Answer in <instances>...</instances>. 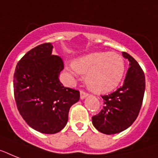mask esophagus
Here are the masks:
<instances>
[{
	"mask_svg": "<svg viewBox=\"0 0 158 158\" xmlns=\"http://www.w3.org/2000/svg\"><path fill=\"white\" fill-rule=\"evenodd\" d=\"M88 93L85 92H83V91H80V98H81L82 100L84 99L86 97H88Z\"/></svg>",
	"mask_w": 158,
	"mask_h": 158,
	"instance_id": "esophagus-1",
	"label": "esophagus"
}]
</instances>
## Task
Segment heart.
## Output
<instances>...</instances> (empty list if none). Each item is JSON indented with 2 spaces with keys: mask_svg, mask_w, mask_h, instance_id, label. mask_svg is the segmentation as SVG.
Here are the masks:
<instances>
[{
  "mask_svg": "<svg viewBox=\"0 0 158 158\" xmlns=\"http://www.w3.org/2000/svg\"><path fill=\"white\" fill-rule=\"evenodd\" d=\"M72 67L77 73L86 75L88 88L99 94L116 88L125 72L123 57L115 52H91L74 60Z\"/></svg>",
  "mask_w": 158,
  "mask_h": 158,
  "instance_id": "1",
  "label": "heart"
}]
</instances>
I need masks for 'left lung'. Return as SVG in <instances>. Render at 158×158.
I'll return each instance as SVG.
<instances>
[{
	"label": "left lung",
	"mask_w": 158,
	"mask_h": 158,
	"mask_svg": "<svg viewBox=\"0 0 158 158\" xmlns=\"http://www.w3.org/2000/svg\"><path fill=\"white\" fill-rule=\"evenodd\" d=\"M130 66L123 85L110 95L101 96L103 109L92 118V124L106 135L119 133L127 129L139 114L145 90V76L138 62L130 54L123 52Z\"/></svg>",
	"instance_id": "left-lung-1"
}]
</instances>
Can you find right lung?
<instances>
[{
	"label": "right lung",
	"mask_w": 158,
	"mask_h": 158,
	"mask_svg": "<svg viewBox=\"0 0 158 158\" xmlns=\"http://www.w3.org/2000/svg\"><path fill=\"white\" fill-rule=\"evenodd\" d=\"M53 46L44 43L31 49L18 62L14 74L15 99L19 114L31 127L55 134L65 127L69 110L79 92L59 80L62 59L52 55Z\"/></svg>",
	"instance_id": "right-lung-1"
}]
</instances>
